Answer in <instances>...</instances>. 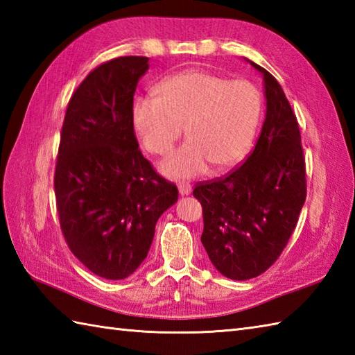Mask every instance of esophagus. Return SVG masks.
<instances>
[{
  "label": "esophagus",
  "mask_w": 355,
  "mask_h": 355,
  "mask_svg": "<svg viewBox=\"0 0 355 355\" xmlns=\"http://www.w3.org/2000/svg\"><path fill=\"white\" fill-rule=\"evenodd\" d=\"M178 192L182 197H184V195H189L192 192V186L189 183H178Z\"/></svg>",
  "instance_id": "34e87169"
}]
</instances>
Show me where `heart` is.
I'll use <instances>...</instances> for the list:
<instances>
[{
  "label": "heart",
  "mask_w": 355,
  "mask_h": 355,
  "mask_svg": "<svg viewBox=\"0 0 355 355\" xmlns=\"http://www.w3.org/2000/svg\"><path fill=\"white\" fill-rule=\"evenodd\" d=\"M155 96H140L131 108L135 137L148 153L164 155L182 135L187 139L160 163L171 180H186L232 168L250 150L258 131L262 99L248 80H230L206 70L168 74L154 87Z\"/></svg>",
  "instance_id": "obj_1"
}]
</instances>
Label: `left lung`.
Returning <instances> with one entry per match:
<instances>
[{"instance_id":"8db88e82","label":"left lung","mask_w":355,"mask_h":355,"mask_svg":"<svg viewBox=\"0 0 355 355\" xmlns=\"http://www.w3.org/2000/svg\"><path fill=\"white\" fill-rule=\"evenodd\" d=\"M266 120L253 153L230 175L198 184L201 243L225 277L247 281L271 267L296 227L306 197L297 119L279 82L261 65Z\"/></svg>"}]
</instances>
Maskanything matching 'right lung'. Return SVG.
Returning a JSON list of instances; mask_svg holds the SVG:
<instances>
[{
  "label": "right lung",
  "mask_w": 355,
  "mask_h": 355,
  "mask_svg": "<svg viewBox=\"0 0 355 355\" xmlns=\"http://www.w3.org/2000/svg\"><path fill=\"white\" fill-rule=\"evenodd\" d=\"M149 58L97 67L65 112L55 172L59 223L73 254L94 275H132L153 244L155 224L178 200L141 155L131 125L134 93Z\"/></svg>",
  "instance_id": "add662e5"
}]
</instances>
